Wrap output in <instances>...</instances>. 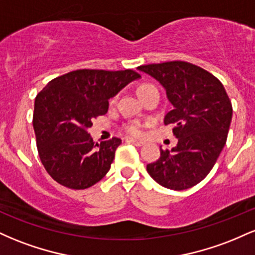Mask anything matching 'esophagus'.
I'll return each mask as SVG.
<instances>
[{"label":"esophagus","instance_id":"obj_1","mask_svg":"<svg viewBox=\"0 0 255 255\" xmlns=\"http://www.w3.org/2000/svg\"><path fill=\"white\" fill-rule=\"evenodd\" d=\"M126 141H127L128 144H133V145H135V146H142V145H144V142L140 141V140L133 139V137H128V139L126 140Z\"/></svg>","mask_w":255,"mask_h":255}]
</instances>
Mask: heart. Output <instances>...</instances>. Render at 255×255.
Returning <instances> with one entry per match:
<instances>
[{
  "label": "heart",
  "instance_id": "1",
  "mask_svg": "<svg viewBox=\"0 0 255 255\" xmlns=\"http://www.w3.org/2000/svg\"><path fill=\"white\" fill-rule=\"evenodd\" d=\"M144 86H146V85H142L140 87ZM126 131L131 136H140L142 134V125L140 122H131V124L126 126Z\"/></svg>",
  "mask_w": 255,
  "mask_h": 255
}]
</instances>
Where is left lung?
Returning <instances> with one entry per match:
<instances>
[{
    "instance_id": "obj_1",
    "label": "left lung",
    "mask_w": 255,
    "mask_h": 255,
    "mask_svg": "<svg viewBox=\"0 0 255 255\" xmlns=\"http://www.w3.org/2000/svg\"><path fill=\"white\" fill-rule=\"evenodd\" d=\"M164 87L172 110L164 118L174 125L177 145L160 148V157L147 164L150 176L165 188L183 191L207 176L227 142L233 107L215 75L184 61L137 67Z\"/></svg>"
}]
</instances>
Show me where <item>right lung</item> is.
<instances>
[{"instance_id": "right-lung-1", "label": "right lung", "mask_w": 255, "mask_h": 255, "mask_svg": "<svg viewBox=\"0 0 255 255\" xmlns=\"http://www.w3.org/2000/svg\"><path fill=\"white\" fill-rule=\"evenodd\" d=\"M139 78L131 69H79L52 79L38 93L33 113L38 153L56 182L85 189L107 175L121 139L98 144L87 129L93 119L107 114L109 99Z\"/></svg>"}]
</instances>
